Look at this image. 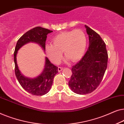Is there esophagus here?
Wrapping results in <instances>:
<instances>
[{
  "label": "esophagus",
  "mask_w": 124,
  "mask_h": 124,
  "mask_svg": "<svg viewBox=\"0 0 124 124\" xmlns=\"http://www.w3.org/2000/svg\"><path fill=\"white\" fill-rule=\"evenodd\" d=\"M62 69H63V68L62 67H58V71L59 72H61Z\"/></svg>",
  "instance_id": "obj_1"
}]
</instances>
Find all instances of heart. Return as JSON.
I'll use <instances>...</instances> for the list:
<instances>
[{
	"label": "heart",
	"mask_w": 124,
	"mask_h": 124,
	"mask_svg": "<svg viewBox=\"0 0 124 124\" xmlns=\"http://www.w3.org/2000/svg\"><path fill=\"white\" fill-rule=\"evenodd\" d=\"M52 45H46L45 51L47 56L54 64H58L62 56L72 62L80 60L87 46V38L82 30L76 29L62 31L52 38Z\"/></svg>",
	"instance_id": "1"
}]
</instances>
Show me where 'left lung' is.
I'll list each match as a JSON object with an SVG mask.
<instances>
[{
	"label": "left lung",
	"instance_id": "left-lung-1",
	"mask_svg": "<svg viewBox=\"0 0 124 124\" xmlns=\"http://www.w3.org/2000/svg\"><path fill=\"white\" fill-rule=\"evenodd\" d=\"M89 48L82 58L72 68V74L69 86L76 94L84 95L92 93L102 81L108 62L106 43L101 36L87 25Z\"/></svg>",
	"mask_w": 124,
	"mask_h": 124
}]
</instances>
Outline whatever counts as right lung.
I'll return each instance as SVG.
<instances>
[{"label":"right lung","mask_w":124,"mask_h":124,"mask_svg":"<svg viewBox=\"0 0 124 124\" xmlns=\"http://www.w3.org/2000/svg\"><path fill=\"white\" fill-rule=\"evenodd\" d=\"M53 31L47 29L37 26L25 33L20 37L17 42L14 52L15 71L16 78L22 87L34 95H43L50 91L53 82L54 78L58 73V67L51 63L46 57L45 68L43 72L35 78H29L22 75L18 69L16 62L17 51L21 47L29 42H36L45 50L47 35Z\"/></svg>","instance_id":"obj_1"}]
</instances>
